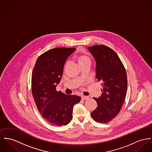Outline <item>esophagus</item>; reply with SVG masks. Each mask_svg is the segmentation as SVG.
Masks as SVG:
<instances>
[{
	"label": "esophagus",
	"mask_w": 152,
	"mask_h": 152,
	"mask_svg": "<svg viewBox=\"0 0 152 152\" xmlns=\"http://www.w3.org/2000/svg\"><path fill=\"white\" fill-rule=\"evenodd\" d=\"M89 98V97L88 96H82V99L83 100H87V99H88Z\"/></svg>",
	"instance_id": "34e87169"
}]
</instances>
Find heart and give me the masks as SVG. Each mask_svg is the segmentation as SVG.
Wrapping results in <instances>:
<instances>
[{
	"label": "heart",
	"mask_w": 152,
	"mask_h": 152,
	"mask_svg": "<svg viewBox=\"0 0 152 152\" xmlns=\"http://www.w3.org/2000/svg\"><path fill=\"white\" fill-rule=\"evenodd\" d=\"M77 61L79 64L85 63V62H90V58L84 54H80L77 56Z\"/></svg>",
	"instance_id": "heart-1"
}]
</instances>
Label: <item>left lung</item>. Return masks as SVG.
<instances>
[{"mask_svg":"<svg viewBox=\"0 0 152 152\" xmlns=\"http://www.w3.org/2000/svg\"><path fill=\"white\" fill-rule=\"evenodd\" d=\"M96 61V77L102 82V93L94 98L98 106L91 117L98 123H107L116 117L123 106L127 90L126 69L117 54L105 45L88 47Z\"/></svg>","mask_w":152,"mask_h":152,"instance_id":"obj_1","label":"left lung"}]
</instances>
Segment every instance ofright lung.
I'll return each mask as SVG.
<instances>
[{
    "label": "right lung",
    "instance_id": "1",
    "mask_svg": "<svg viewBox=\"0 0 152 152\" xmlns=\"http://www.w3.org/2000/svg\"><path fill=\"white\" fill-rule=\"evenodd\" d=\"M76 48L58 47L41 54L32 74V93L41 116L52 125L62 126L72 118L74 105L80 102L77 95L56 90L63 74L65 61Z\"/></svg>",
    "mask_w": 152,
    "mask_h": 152
}]
</instances>
